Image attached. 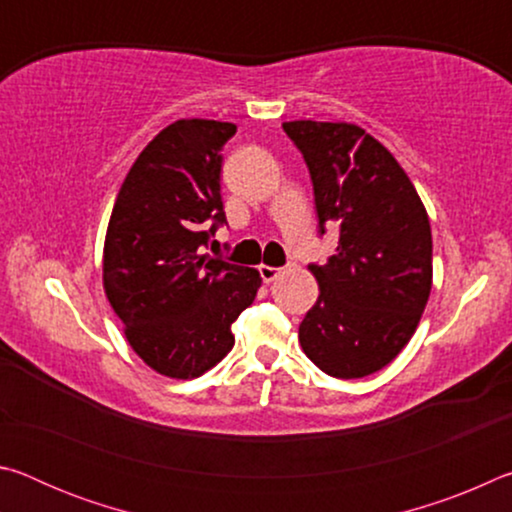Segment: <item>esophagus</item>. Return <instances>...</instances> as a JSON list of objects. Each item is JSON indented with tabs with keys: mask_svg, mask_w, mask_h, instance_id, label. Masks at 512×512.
Wrapping results in <instances>:
<instances>
[{
	"mask_svg": "<svg viewBox=\"0 0 512 512\" xmlns=\"http://www.w3.org/2000/svg\"><path fill=\"white\" fill-rule=\"evenodd\" d=\"M280 273H282V268H277V266H266V264L259 266V275H262V280H264L266 284L275 282L277 277H280Z\"/></svg>",
	"mask_w": 512,
	"mask_h": 512,
	"instance_id": "34e87169",
	"label": "esophagus"
}]
</instances>
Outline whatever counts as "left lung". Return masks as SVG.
<instances>
[{
    "mask_svg": "<svg viewBox=\"0 0 512 512\" xmlns=\"http://www.w3.org/2000/svg\"><path fill=\"white\" fill-rule=\"evenodd\" d=\"M305 158L320 232L339 246L311 264L318 300L300 323L307 357L327 375L359 379L411 341L431 293V225L393 153L348 121H284Z\"/></svg>",
    "mask_w": 512,
    "mask_h": 512,
    "instance_id": "8db88e82",
    "label": "left lung"
}]
</instances>
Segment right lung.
I'll return each mask as SVG.
<instances>
[{
	"label": "right lung",
	"instance_id": "right-lung-1",
	"mask_svg": "<svg viewBox=\"0 0 512 512\" xmlns=\"http://www.w3.org/2000/svg\"><path fill=\"white\" fill-rule=\"evenodd\" d=\"M235 124L178 119L153 137L121 183L103 244V291L146 366L194 379L235 345L257 268L203 255L225 223L221 149Z\"/></svg>",
	"mask_w": 512,
	"mask_h": 512
}]
</instances>
